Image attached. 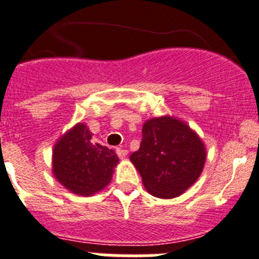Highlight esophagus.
Segmentation results:
<instances>
[{"mask_svg": "<svg viewBox=\"0 0 259 259\" xmlns=\"http://www.w3.org/2000/svg\"><path fill=\"white\" fill-rule=\"evenodd\" d=\"M116 154H118V157L119 158H125L128 155V150H125V149H122V148H118V149H116Z\"/></svg>", "mask_w": 259, "mask_h": 259, "instance_id": "esophagus-1", "label": "esophagus"}]
</instances>
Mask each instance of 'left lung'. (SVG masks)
<instances>
[{"label":"left lung","instance_id":"1","mask_svg":"<svg viewBox=\"0 0 259 259\" xmlns=\"http://www.w3.org/2000/svg\"><path fill=\"white\" fill-rule=\"evenodd\" d=\"M143 184L158 198H174L197 182L206 148L197 132L175 116L148 119L140 148L130 157Z\"/></svg>","mask_w":259,"mask_h":259}]
</instances>
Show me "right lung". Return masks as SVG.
<instances>
[{
    "label": "right lung",
    "instance_id": "right-lung-1",
    "mask_svg": "<svg viewBox=\"0 0 259 259\" xmlns=\"http://www.w3.org/2000/svg\"><path fill=\"white\" fill-rule=\"evenodd\" d=\"M91 140L88 125L76 123L53 146V175L66 189L79 196H91L104 189L119 163L113 149Z\"/></svg>",
    "mask_w": 259,
    "mask_h": 259
}]
</instances>
